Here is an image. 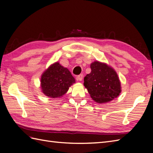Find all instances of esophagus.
Here are the masks:
<instances>
[{
    "instance_id": "34e87169",
    "label": "esophagus",
    "mask_w": 153,
    "mask_h": 153,
    "mask_svg": "<svg viewBox=\"0 0 153 153\" xmlns=\"http://www.w3.org/2000/svg\"><path fill=\"white\" fill-rule=\"evenodd\" d=\"M83 74H80V75L77 76V80H78V81H82V79H83Z\"/></svg>"
}]
</instances>
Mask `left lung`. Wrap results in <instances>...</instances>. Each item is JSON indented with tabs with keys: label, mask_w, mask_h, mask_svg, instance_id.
Instances as JSON below:
<instances>
[{
	"label": "left lung",
	"mask_w": 153,
	"mask_h": 153,
	"mask_svg": "<svg viewBox=\"0 0 153 153\" xmlns=\"http://www.w3.org/2000/svg\"><path fill=\"white\" fill-rule=\"evenodd\" d=\"M91 72L84 77V86L93 100L107 103L120 95V81L114 70L106 64L95 61L91 65Z\"/></svg>",
	"instance_id": "left-lung-1"
}]
</instances>
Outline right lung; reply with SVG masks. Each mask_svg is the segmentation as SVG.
Listing matches in <instances>:
<instances>
[{
	"label": "right lung",
	"instance_id": "add662e5",
	"mask_svg": "<svg viewBox=\"0 0 153 153\" xmlns=\"http://www.w3.org/2000/svg\"><path fill=\"white\" fill-rule=\"evenodd\" d=\"M74 83L75 79L69 70L57 62L42 74L41 86L46 96L55 98L64 95Z\"/></svg>",
	"mask_w": 153,
	"mask_h": 153
}]
</instances>
